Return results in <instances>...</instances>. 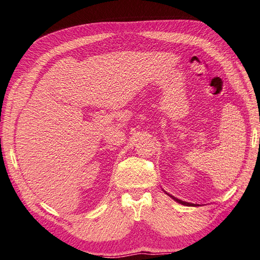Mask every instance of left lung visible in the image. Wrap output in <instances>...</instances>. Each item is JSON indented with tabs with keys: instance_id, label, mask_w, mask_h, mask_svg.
<instances>
[{
	"instance_id": "obj_1",
	"label": "left lung",
	"mask_w": 260,
	"mask_h": 260,
	"mask_svg": "<svg viewBox=\"0 0 260 260\" xmlns=\"http://www.w3.org/2000/svg\"><path fill=\"white\" fill-rule=\"evenodd\" d=\"M168 194V193H167ZM169 197H171L172 199L175 200V201H177L178 203H180V204H183V205H188V206H196V204H193V203H188V202H184V201H181V200H179V199H177V198H175V197H172V196H170V194H168Z\"/></svg>"
}]
</instances>
